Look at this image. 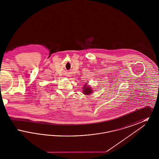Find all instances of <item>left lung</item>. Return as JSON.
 <instances>
[{"mask_svg":"<svg viewBox=\"0 0 159 159\" xmlns=\"http://www.w3.org/2000/svg\"><path fill=\"white\" fill-rule=\"evenodd\" d=\"M83 90V93L85 95H89L93 92H92L93 90H92L91 87L89 86L88 85H87V84H85V85H84Z\"/></svg>","mask_w":159,"mask_h":159,"instance_id":"left-lung-1","label":"left lung"}]
</instances>
